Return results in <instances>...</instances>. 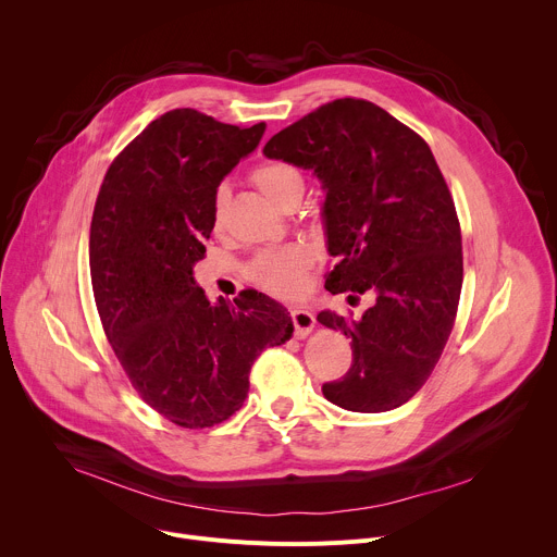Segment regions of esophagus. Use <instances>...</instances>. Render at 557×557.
<instances>
[{"label": "esophagus", "instance_id": "34e87169", "mask_svg": "<svg viewBox=\"0 0 557 557\" xmlns=\"http://www.w3.org/2000/svg\"><path fill=\"white\" fill-rule=\"evenodd\" d=\"M290 320L295 324V335L299 339L308 337L310 331L314 329V314L310 310H306V308H293L290 310Z\"/></svg>", "mask_w": 557, "mask_h": 557}]
</instances>
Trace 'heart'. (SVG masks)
Returning <instances> with one entry per match:
<instances>
[{"label":"heart","instance_id":"b5f03b06","mask_svg":"<svg viewBox=\"0 0 557 557\" xmlns=\"http://www.w3.org/2000/svg\"><path fill=\"white\" fill-rule=\"evenodd\" d=\"M253 183L275 205H282V200H286L288 196L304 191L301 172L295 165L282 163V161H271L260 165L253 172ZM222 200H224V189H220L215 196V209H213L215 222L220 220ZM308 262H310L308 251H304L301 247H288L282 251L262 253L253 262L251 273L262 288L277 295H295L304 286V271Z\"/></svg>","mask_w":557,"mask_h":557}]
</instances>
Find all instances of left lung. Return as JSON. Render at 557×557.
Listing matches in <instances>:
<instances>
[{
    "label": "left lung",
    "instance_id": "1",
    "mask_svg": "<svg viewBox=\"0 0 557 557\" xmlns=\"http://www.w3.org/2000/svg\"><path fill=\"white\" fill-rule=\"evenodd\" d=\"M264 156L322 181L337 258L326 288L374 295L361 320L317 314L352 339V366L324 396L370 414L408 404L441 359L462 286L460 224L430 145L370 101L337 99L277 132Z\"/></svg>",
    "mask_w": 557,
    "mask_h": 557
}]
</instances>
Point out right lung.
I'll return each instance as SVG.
<instances>
[{
	"mask_svg": "<svg viewBox=\"0 0 557 557\" xmlns=\"http://www.w3.org/2000/svg\"><path fill=\"white\" fill-rule=\"evenodd\" d=\"M191 108L151 121L110 165L90 226V277L103 331L140 399L202 430L243 408L260 352L293 335L264 293L211 304L194 280L222 178L262 140Z\"/></svg>",
	"mask_w": 557,
	"mask_h": 557,
	"instance_id": "obj_1",
	"label": "right lung"
}]
</instances>
